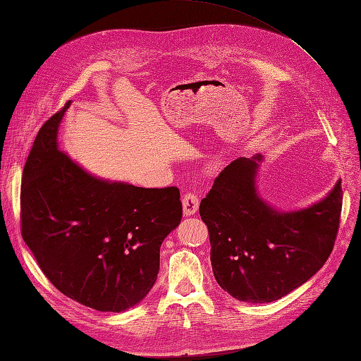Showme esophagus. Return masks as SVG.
Listing matches in <instances>:
<instances>
[{
	"mask_svg": "<svg viewBox=\"0 0 361 361\" xmlns=\"http://www.w3.org/2000/svg\"><path fill=\"white\" fill-rule=\"evenodd\" d=\"M199 204H200V200L195 194L192 192H187L182 197V206H183V215L185 216H191L194 215L195 212L199 211Z\"/></svg>",
	"mask_w": 361,
	"mask_h": 361,
	"instance_id": "obj_1",
	"label": "esophagus"
}]
</instances>
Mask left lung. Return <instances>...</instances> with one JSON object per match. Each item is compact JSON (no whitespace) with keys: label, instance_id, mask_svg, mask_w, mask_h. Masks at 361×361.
Wrapping results in <instances>:
<instances>
[{"label":"left lung","instance_id":"8db88e82","mask_svg":"<svg viewBox=\"0 0 361 361\" xmlns=\"http://www.w3.org/2000/svg\"><path fill=\"white\" fill-rule=\"evenodd\" d=\"M262 161L260 154L232 161L200 203L216 283L251 304L280 300L324 267L333 251L343 194L338 179L319 202L279 211L257 190Z\"/></svg>","mask_w":361,"mask_h":361}]
</instances>
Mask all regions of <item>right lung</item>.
Listing matches in <instances>:
<instances>
[{"label":"right lung","mask_w":361,"mask_h":361,"mask_svg":"<svg viewBox=\"0 0 361 361\" xmlns=\"http://www.w3.org/2000/svg\"><path fill=\"white\" fill-rule=\"evenodd\" d=\"M43 125L20 188L23 238L66 297L99 312H125L154 288L159 248L182 218L176 187L141 188L97 178L59 147L64 111Z\"/></svg>","instance_id":"right-lung-1"}]
</instances>
